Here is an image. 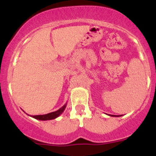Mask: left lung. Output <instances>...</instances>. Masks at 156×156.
Here are the masks:
<instances>
[{
  "label": "left lung",
  "instance_id": "obj_1",
  "mask_svg": "<svg viewBox=\"0 0 156 156\" xmlns=\"http://www.w3.org/2000/svg\"><path fill=\"white\" fill-rule=\"evenodd\" d=\"M108 115L112 116V117H119V116H122V115Z\"/></svg>",
  "mask_w": 156,
  "mask_h": 156
}]
</instances>
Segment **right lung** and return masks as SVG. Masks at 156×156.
I'll use <instances>...</instances> for the list:
<instances>
[{"mask_svg":"<svg viewBox=\"0 0 156 156\" xmlns=\"http://www.w3.org/2000/svg\"><path fill=\"white\" fill-rule=\"evenodd\" d=\"M66 103L63 106H62L59 109L56 110V111L53 112L48 113V114H45V115H30L31 117L34 118V119H37V120H41V121H48V120H52V119H56L57 117H59L63 111L65 110L66 107ZM27 114V113H26Z\"/></svg>","mask_w":156,"mask_h":156,"instance_id":"add662e5","label":"right lung"}]
</instances>
